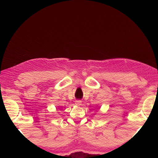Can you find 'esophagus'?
Returning <instances> with one entry per match:
<instances>
[{"instance_id": "obj_1", "label": "esophagus", "mask_w": 158, "mask_h": 158, "mask_svg": "<svg viewBox=\"0 0 158 158\" xmlns=\"http://www.w3.org/2000/svg\"><path fill=\"white\" fill-rule=\"evenodd\" d=\"M75 104L76 105V106H81V104H82V101L81 100H76V101L75 102Z\"/></svg>"}]
</instances>
